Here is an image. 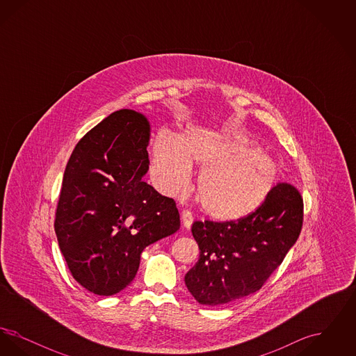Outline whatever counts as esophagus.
Wrapping results in <instances>:
<instances>
[{"instance_id": "34e87169", "label": "esophagus", "mask_w": 356, "mask_h": 356, "mask_svg": "<svg viewBox=\"0 0 356 356\" xmlns=\"http://www.w3.org/2000/svg\"><path fill=\"white\" fill-rule=\"evenodd\" d=\"M181 221H183V225L186 229L191 228L192 222H193V218H192V213L189 211H183L181 212Z\"/></svg>"}]
</instances>
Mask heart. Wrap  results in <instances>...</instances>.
I'll return each mask as SVG.
<instances>
[{
  "label": "heart",
  "instance_id": "obj_1",
  "mask_svg": "<svg viewBox=\"0 0 356 356\" xmlns=\"http://www.w3.org/2000/svg\"><path fill=\"white\" fill-rule=\"evenodd\" d=\"M248 144L247 136L227 128L191 127L177 137L159 132L151 143L153 183L175 195L186 186L187 167H199L195 192L204 212L225 222L244 219L264 203L277 177L271 156Z\"/></svg>",
  "mask_w": 356,
  "mask_h": 356
}]
</instances>
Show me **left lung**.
<instances>
[{
  "label": "left lung",
  "mask_w": 356,
  "mask_h": 356,
  "mask_svg": "<svg viewBox=\"0 0 356 356\" xmlns=\"http://www.w3.org/2000/svg\"><path fill=\"white\" fill-rule=\"evenodd\" d=\"M303 224V199L295 186H273L254 213L229 222L195 221L197 263L186 286L204 305H219L259 291L296 243Z\"/></svg>",
  "instance_id": "8db88e82"
}]
</instances>
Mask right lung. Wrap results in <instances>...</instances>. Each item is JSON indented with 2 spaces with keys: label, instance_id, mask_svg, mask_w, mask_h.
I'll return each mask as SVG.
<instances>
[{
  "label": "right lung",
  "instance_id": "obj_1",
  "mask_svg": "<svg viewBox=\"0 0 356 356\" xmlns=\"http://www.w3.org/2000/svg\"><path fill=\"white\" fill-rule=\"evenodd\" d=\"M149 125L121 109L79 141L64 172L54 231L74 280L111 296L135 279L145 247L180 228L175 202L143 181Z\"/></svg>",
  "mask_w": 356,
  "mask_h": 356
}]
</instances>
